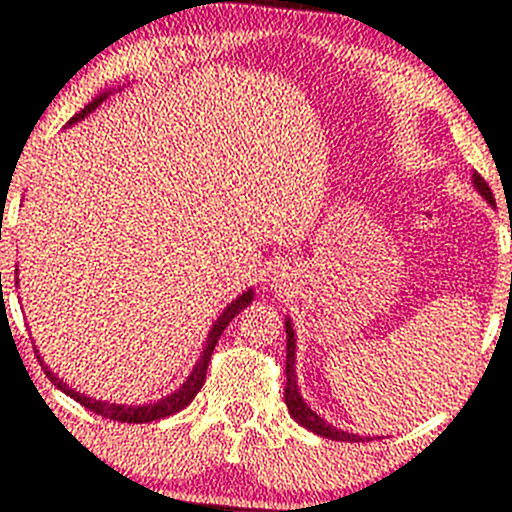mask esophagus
<instances>
[{
	"instance_id": "34e87169",
	"label": "esophagus",
	"mask_w": 512,
	"mask_h": 512,
	"mask_svg": "<svg viewBox=\"0 0 512 512\" xmlns=\"http://www.w3.org/2000/svg\"><path fill=\"white\" fill-rule=\"evenodd\" d=\"M273 280H276V285H278V278H273Z\"/></svg>"
}]
</instances>
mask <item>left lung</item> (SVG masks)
I'll list each match as a JSON object with an SVG mask.
<instances>
[{"mask_svg": "<svg viewBox=\"0 0 512 512\" xmlns=\"http://www.w3.org/2000/svg\"><path fill=\"white\" fill-rule=\"evenodd\" d=\"M471 180H474V188L478 190V195H481L488 205L496 207V200H493V192L488 188L486 180H483L478 173L471 175ZM285 334H288V337H285L288 339V349H285V378H288V381H285V405H288L290 417H293L298 425L305 427V430L320 434V437L334 439V442H366V437H359V434L354 432L337 430L334 425H329L324 417L317 415V412L302 400L300 388H298V373H295V359H298V356H295V329H293V322H290V317L285 320Z\"/></svg>", "mask_w": 512, "mask_h": 512, "instance_id": "1", "label": "left lung"}]
</instances>
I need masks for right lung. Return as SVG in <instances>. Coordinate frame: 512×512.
Wrapping results in <instances>:
<instances>
[{
	"instance_id": "obj_1",
	"label": "right lung",
	"mask_w": 512,
	"mask_h": 512,
	"mask_svg": "<svg viewBox=\"0 0 512 512\" xmlns=\"http://www.w3.org/2000/svg\"><path fill=\"white\" fill-rule=\"evenodd\" d=\"M109 95H112V90H104V92H100V95H97L95 100L87 102V104H85V109H80V112L75 114L73 119H70L68 126H73V124L82 122V119H85L87 114H90V112H95V109L100 107V104H102L104 100H107ZM16 283H19V268H16ZM251 300H254V288L244 290V293H241L239 298L232 300V302H229L227 307H224L222 315H219L217 320L212 322L210 334H207V342H205V346H202L200 359H197V364L192 366L190 376L185 378L183 386L175 388L173 393L166 395V398L156 400V403H146V405H122V403H107V400H95V398H90V395L78 393V390H75V388L65 386L63 378H58L56 373L51 371V368H48L46 364H43L41 356H38V361H41V368H43V371H46V376L51 378L53 386H56L58 390H63V393H65V395H70V398H73V400H78L80 405H85V408L95 412V415L109 417V420H117V422H134V425H136V422H139V425H141V422L163 420V417L175 415V412H180L183 408H188V405L192 403V400H195V395L200 393L202 383H205V376H207V364H210V359H212L214 344L219 342V337H222V332H224V329H227V324L232 322L234 317L239 315L241 310H244V307H249V305H251ZM36 354H38V351H36Z\"/></svg>"
}]
</instances>
